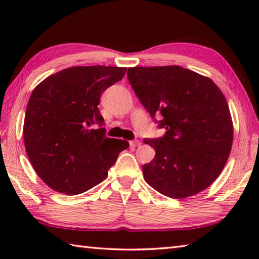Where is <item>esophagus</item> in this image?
<instances>
[{"label": "esophagus", "mask_w": 259, "mask_h": 259, "mask_svg": "<svg viewBox=\"0 0 259 259\" xmlns=\"http://www.w3.org/2000/svg\"><path fill=\"white\" fill-rule=\"evenodd\" d=\"M129 144H130L131 147H137V146L140 145V142L138 139H134V140H130Z\"/></svg>", "instance_id": "obj_1"}]
</instances>
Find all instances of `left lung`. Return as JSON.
Returning a JSON list of instances; mask_svg holds the SVG:
<instances>
[{
  "label": "left lung",
  "mask_w": 259,
  "mask_h": 259,
  "mask_svg": "<svg viewBox=\"0 0 259 259\" xmlns=\"http://www.w3.org/2000/svg\"><path fill=\"white\" fill-rule=\"evenodd\" d=\"M128 80L160 129L144 178L161 194L184 199L216 181L229 159L233 124L224 95L210 78L181 66L133 67ZM160 117L156 120V116Z\"/></svg>",
  "instance_id": "8db88e82"
}]
</instances>
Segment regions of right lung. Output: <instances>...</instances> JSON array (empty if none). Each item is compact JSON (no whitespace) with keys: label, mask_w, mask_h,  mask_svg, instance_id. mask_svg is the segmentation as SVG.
<instances>
[{"label":"right lung","mask_w":259,"mask_h":259,"mask_svg":"<svg viewBox=\"0 0 259 259\" xmlns=\"http://www.w3.org/2000/svg\"><path fill=\"white\" fill-rule=\"evenodd\" d=\"M125 67L76 66L43 80L33 90L24 122L28 159L52 190L69 195L102 183L126 140L108 138L100 96L122 80Z\"/></svg>","instance_id":"obj_1"}]
</instances>
